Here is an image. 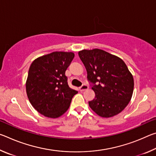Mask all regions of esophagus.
<instances>
[{"label": "esophagus", "mask_w": 156, "mask_h": 156, "mask_svg": "<svg viewBox=\"0 0 156 156\" xmlns=\"http://www.w3.org/2000/svg\"><path fill=\"white\" fill-rule=\"evenodd\" d=\"M89 88V87L87 84H83V85L81 87H80V91H83L84 90H86V89H87Z\"/></svg>", "instance_id": "1"}]
</instances>
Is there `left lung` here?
Masks as SVG:
<instances>
[{
    "mask_svg": "<svg viewBox=\"0 0 156 156\" xmlns=\"http://www.w3.org/2000/svg\"><path fill=\"white\" fill-rule=\"evenodd\" d=\"M95 92L91 109L103 118L112 117L127 106L133 91V76L123 60L99 49L78 52Z\"/></svg>",
    "mask_w": 156,
    "mask_h": 156,
    "instance_id": "left-lung-1",
    "label": "left lung"
}]
</instances>
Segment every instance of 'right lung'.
<instances>
[{"mask_svg":"<svg viewBox=\"0 0 156 156\" xmlns=\"http://www.w3.org/2000/svg\"><path fill=\"white\" fill-rule=\"evenodd\" d=\"M73 58L72 52L55 51L31 63L26 91L30 103L41 114L56 118L69 107L78 91L69 87L65 72Z\"/></svg>","mask_w":156,"mask_h":156,"instance_id":"1","label":"right lung"}]
</instances>
